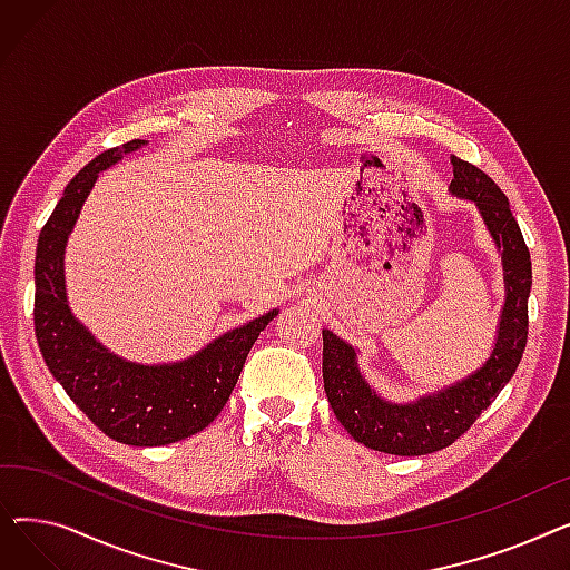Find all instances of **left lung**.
Instances as JSON below:
<instances>
[{
    "label": "left lung",
    "mask_w": 570,
    "mask_h": 570,
    "mask_svg": "<svg viewBox=\"0 0 570 570\" xmlns=\"http://www.w3.org/2000/svg\"><path fill=\"white\" fill-rule=\"evenodd\" d=\"M455 198L478 207L503 267V307L492 353L475 372L434 393L409 402L381 397L357 365V351L333 331H323V385L337 421L367 448L387 455H428L460 439L503 385L515 374L527 346V301L531 291V258L511 205L492 179L475 166L451 157Z\"/></svg>",
    "instance_id": "1"
}]
</instances>
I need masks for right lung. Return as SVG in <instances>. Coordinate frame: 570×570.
<instances>
[{
    "label": "right lung",
    "instance_id": "1",
    "mask_svg": "<svg viewBox=\"0 0 570 570\" xmlns=\"http://www.w3.org/2000/svg\"><path fill=\"white\" fill-rule=\"evenodd\" d=\"M145 145L106 149L67 185L37 245L35 331L50 374L104 434L127 445H166L205 430L222 413L254 342L279 309L222 333L183 361L157 365L108 351L76 318L65 277L69 235L99 173Z\"/></svg>",
    "mask_w": 570,
    "mask_h": 570
}]
</instances>
